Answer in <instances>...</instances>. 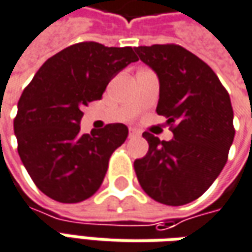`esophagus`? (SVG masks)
<instances>
[{
  "instance_id": "1",
  "label": "esophagus",
  "mask_w": 252,
  "mask_h": 252,
  "mask_svg": "<svg viewBox=\"0 0 252 252\" xmlns=\"http://www.w3.org/2000/svg\"><path fill=\"white\" fill-rule=\"evenodd\" d=\"M140 136V131H138L136 128H129V138H138Z\"/></svg>"
}]
</instances>
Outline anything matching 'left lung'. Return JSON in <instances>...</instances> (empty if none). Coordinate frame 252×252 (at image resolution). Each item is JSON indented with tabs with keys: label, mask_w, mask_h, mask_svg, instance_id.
Returning a JSON list of instances; mask_svg holds the SVG:
<instances>
[{
	"label": "left lung",
	"mask_w": 252,
	"mask_h": 252,
	"mask_svg": "<svg viewBox=\"0 0 252 252\" xmlns=\"http://www.w3.org/2000/svg\"><path fill=\"white\" fill-rule=\"evenodd\" d=\"M159 80L157 113L172 126L165 142L149 132V151L133 168L143 191L159 203L198 199L224 169L235 138L229 94L199 57L177 45L135 47Z\"/></svg>",
	"instance_id": "8db88e82"
}]
</instances>
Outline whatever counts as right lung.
<instances>
[{
  "label": "right lung",
  "mask_w": 252,
  "mask_h": 252,
  "mask_svg": "<svg viewBox=\"0 0 252 252\" xmlns=\"http://www.w3.org/2000/svg\"><path fill=\"white\" fill-rule=\"evenodd\" d=\"M138 61L132 47L82 42L47 60L23 91L13 121L28 175L49 198L77 203L101 187L109 158L126 142L124 124L80 132L82 109L101 99L109 82Z\"/></svg>",
  "instance_id": "add662e5"
}]
</instances>
